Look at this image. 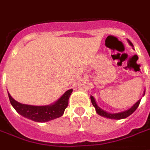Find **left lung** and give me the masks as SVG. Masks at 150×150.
Instances as JSON below:
<instances>
[{
  "label": "left lung",
  "mask_w": 150,
  "mask_h": 150,
  "mask_svg": "<svg viewBox=\"0 0 150 150\" xmlns=\"http://www.w3.org/2000/svg\"><path fill=\"white\" fill-rule=\"evenodd\" d=\"M129 44L131 45L132 46V44L131 43V42L129 40ZM145 95V94H144ZM91 103H92V105L94 106L95 108H96V112L99 114V115H100L102 116H104V117H107V118H110V119H116V120H120V119H124V118H126V117H128L131 114L134 112L136 111V109L138 108L139 104H140V102H141V100H138L137 103H136L133 106H132L130 109L127 111H125V112H120V113H115V114H111V113H108L107 112H105V111L102 110L101 108L98 107V105L96 103V101H95V99L93 98V96H91Z\"/></svg>",
  "instance_id": "8db88e82"
}]
</instances>
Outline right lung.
I'll return each instance as SVG.
<instances>
[{"instance_id": "1", "label": "right lung", "mask_w": 150, "mask_h": 150, "mask_svg": "<svg viewBox=\"0 0 150 150\" xmlns=\"http://www.w3.org/2000/svg\"><path fill=\"white\" fill-rule=\"evenodd\" d=\"M72 89L67 91L54 104L47 106H32L22 104L12 98L8 92V98L12 106L19 114L36 122H46L62 116L68 105V100Z\"/></svg>"}]
</instances>
